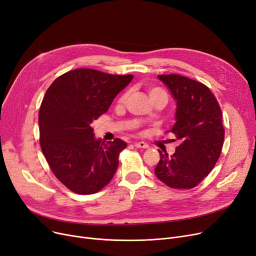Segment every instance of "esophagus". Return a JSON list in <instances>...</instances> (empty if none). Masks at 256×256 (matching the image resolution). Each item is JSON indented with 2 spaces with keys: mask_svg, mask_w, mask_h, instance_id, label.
<instances>
[{
  "mask_svg": "<svg viewBox=\"0 0 256 256\" xmlns=\"http://www.w3.org/2000/svg\"><path fill=\"white\" fill-rule=\"evenodd\" d=\"M134 146L138 148H148V144L146 142H135Z\"/></svg>",
  "mask_w": 256,
  "mask_h": 256,
  "instance_id": "esophagus-1",
  "label": "esophagus"
}]
</instances>
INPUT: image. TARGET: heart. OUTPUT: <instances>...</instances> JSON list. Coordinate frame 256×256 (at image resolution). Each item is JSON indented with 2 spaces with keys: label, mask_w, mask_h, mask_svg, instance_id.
Wrapping results in <instances>:
<instances>
[{
  "label": "heart",
  "mask_w": 256,
  "mask_h": 256,
  "mask_svg": "<svg viewBox=\"0 0 256 256\" xmlns=\"http://www.w3.org/2000/svg\"><path fill=\"white\" fill-rule=\"evenodd\" d=\"M166 95V93L162 90V88H152L150 90V97L152 96H156V95ZM126 97H128V94H124L120 98H119V104H124L126 100Z\"/></svg>",
  "instance_id": "1"
}]
</instances>
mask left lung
<instances>
[{"instance_id": "obj_1", "label": "left lung", "mask_w": 256, "mask_h": 256, "mask_svg": "<svg viewBox=\"0 0 256 256\" xmlns=\"http://www.w3.org/2000/svg\"><path fill=\"white\" fill-rule=\"evenodd\" d=\"M158 78L176 102L170 132L180 146L172 156L159 150L154 174L172 188L190 190L212 170L220 157L225 136L223 115L205 84L176 74L158 75Z\"/></svg>"}]
</instances>
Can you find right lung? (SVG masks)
I'll return each instance as SVG.
<instances>
[{
    "label": "right lung",
    "instance_id": "1",
    "mask_svg": "<svg viewBox=\"0 0 256 256\" xmlns=\"http://www.w3.org/2000/svg\"><path fill=\"white\" fill-rule=\"evenodd\" d=\"M132 78L130 74L76 69L58 77L44 96L38 113L40 148L55 176L73 192L95 194L114 176L126 142L97 139L92 122Z\"/></svg>",
    "mask_w": 256,
    "mask_h": 256
}]
</instances>
